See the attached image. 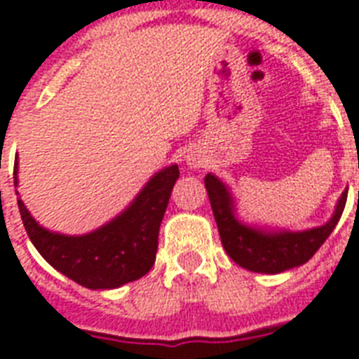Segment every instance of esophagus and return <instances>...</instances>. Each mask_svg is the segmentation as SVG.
I'll return each mask as SVG.
<instances>
[{"instance_id":"34e87169","label":"esophagus","mask_w":359,"mask_h":359,"mask_svg":"<svg viewBox=\"0 0 359 359\" xmlns=\"http://www.w3.org/2000/svg\"><path fill=\"white\" fill-rule=\"evenodd\" d=\"M188 165H190V168H201V160H199V158H196V156H191V158H188Z\"/></svg>"}]
</instances>
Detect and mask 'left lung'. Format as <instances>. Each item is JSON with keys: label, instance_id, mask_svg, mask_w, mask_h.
<instances>
[{"label": "left lung", "instance_id": "obj_1", "mask_svg": "<svg viewBox=\"0 0 359 359\" xmlns=\"http://www.w3.org/2000/svg\"><path fill=\"white\" fill-rule=\"evenodd\" d=\"M205 186L227 255L238 266L257 273H281L306 264L335 229L348 194V188L341 194L332 218L324 225L306 231H289L242 222L236 216V201L231 188L216 175L208 173Z\"/></svg>", "mask_w": 359, "mask_h": 359}]
</instances>
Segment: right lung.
Instances as JSON below:
<instances>
[{
	"instance_id": "obj_1",
	"label": "right lung",
	"mask_w": 359,
	"mask_h": 359,
	"mask_svg": "<svg viewBox=\"0 0 359 359\" xmlns=\"http://www.w3.org/2000/svg\"><path fill=\"white\" fill-rule=\"evenodd\" d=\"M177 179V163L160 169L123 212L86 235H63L42 227L18 197L20 216L36 251L57 272L87 289H117L143 278L154 264L160 224ZM14 188H18V156Z\"/></svg>"
}]
</instances>
